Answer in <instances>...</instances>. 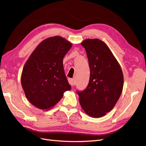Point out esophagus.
Wrapping results in <instances>:
<instances>
[{"label": "esophagus", "mask_w": 146, "mask_h": 146, "mask_svg": "<svg viewBox=\"0 0 146 146\" xmlns=\"http://www.w3.org/2000/svg\"><path fill=\"white\" fill-rule=\"evenodd\" d=\"M68 82H69L70 85L71 86H74L75 85V80H74L73 78H69L68 79Z\"/></svg>", "instance_id": "1"}]
</instances>
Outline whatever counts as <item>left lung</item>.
Returning a JSON list of instances; mask_svg holds the SVG:
<instances>
[{
  "mask_svg": "<svg viewBox=\"0 0 146 146\" xmlns=\"http://www.w3.org/2000/svg\"><path fill=\"white\" fill-rule=\"evenodd\" d=\"M81 44L86 52L90 75L86 88L76 93L85 112L92 117H100L112 109L120 97L123 85L122 71L101 40L88 39Z\"/></svg>",
  "mask_w": 146,
  "mask_h": 146,
  "instance_id": "8db88e82",
  "label": "left lung"
}]
</instances>
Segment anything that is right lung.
I'll use <instances>...</instances> for the list:
<instances>
[{"instance_id": "obj_1", "label": "right lung", "mask_w": 146, "mask_h": 146, "mask_svg": "<svg viewBox=\"0 0 146 146\" xmlns=\"http://www.w3.org/2000/svg\"><path fill=\"white\" fill-rule=\"evenodd\" d=\"M72 46L60 36L46 39L37 46L24 65L21 84L26 97L42 110L56 104L71 86L65 75L63 60Z\"/></svg>"}]
</instances>
